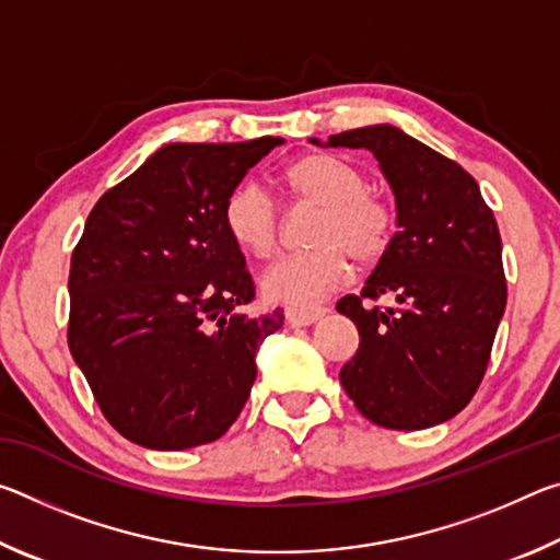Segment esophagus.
Returning <instances> with one entry per match:
<instances>
[{"instance_id": "34e87169", "label": "esophagus", "mask_w": 560, "mask_h": 560, "mask_svg": "<svg viewBox=\"0 0 560 560\" xmlns=\"http://www.w3.org/2000/svg\"><path fill=\"white\" fill-rule=\"evenodd\" d=\"M326 311L328 308H324V306H311V308L291 306V308H287V324L289 326H311V324H316L318 318H324Z\"/></svg>"}]
</instances>
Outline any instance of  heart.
Returning a JSON list of instances; mask_svg holds the SVG:
<instances>
[{
  "label": "heart",
  "mask_w": 560,
  "mask_h": 560,
  "mask_svg": "<svg viewBox=\"0 0 560 560\" xmlns=\"http://www.w3.org/2000/svg\"><path fill=\"white\" fill-rule=\"evenodd\" d=\"M281 183L299 202L318 207L306 254H293L264 273L269 299L306 306L348 279L350 260L373 264L393 240L395 214L383 197L365 189V177L348 160L308 153L283 170ZM224 230L244 254L269 259L279 244V210L259 185L246 183L224 202Z\"/></svg>",
  "instance_id": "heart-1"
}]
</instances>
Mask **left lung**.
Returning a JSON list of instances; mask_svg holds the SVG:
<instances>
[{"instance_id":"left-lung-1","label":"left lung","mask_w":560,"mask_h":560,"mask_svg":"<svg viewBox=\"0 0 560 560\" xmlns=\"http://www.w3.org/2000/svg\"><path fill=\"white\" fill-rule=\"evenodd\" d=\"M326 145L371 150L397 212V232L360 296L336 303L360 334L340 383L381 428H434L477 393L506 308L494 212L467 170L387 122L338 132ZM381 295L398 306L373 307Z\"/></svg>"}]
</instances>
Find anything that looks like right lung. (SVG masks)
<instances>
[{"mask_svg": "<svg viewBox=\"0 0 560 560\" xmlns=\"http://www.w3.org/2000/svg\"><path fill=\"white\" fill-rule=\"evenodd\" d=\"M170 143L93 207L71 254L69 348L106 420L148 450L220 440L283 326L249 316L254 283L224 202L281 145Z\"/></svg>", "mask_w": 560, "mask_h": 560, "instance_id": "add662e5", "label": "right lung"}]
</instances>
